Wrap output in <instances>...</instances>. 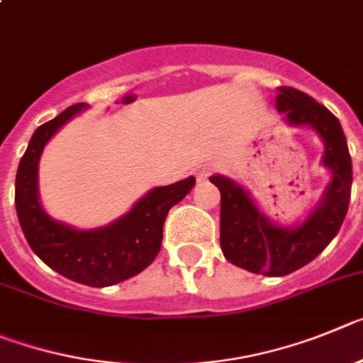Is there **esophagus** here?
<instances>
[{
    "label": "esophagus",
    "mask_w": 363,
    "mask_h": 363,
    "mask_svg": "<svg viewBox=\"0 0 363 363\" xmlns=\"http://www.w3.org/2000/svg\"><path fill=\"white\" fill-rule=\"evenodd\" d=\"M211 169L208 168V166H204V168H199L197 172H195V179H197V182H204L206 179L210 177Z\"/></svg>",
    "instance_id": "1"
}]
</instances>
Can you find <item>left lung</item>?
<instances>
[{
  "label": "left lung",
  "instance_id": "left-lung-1",
  "mask_svg": "<svg viewBox=\"0 0 363 363\" xmlns=\"http://www.w3.org/2000/svg\"><path fill=\"white\" fill-rule=\"evenodd\" d=\"M277 108L289 125H308L325 145L324 166L333 179L324 199L298 228H280L266 218L250 195L233 181L213 175L220 191V250L242 269L267 277H284L316 259L329 246L347 215L352 166L340 121L324 104L291 86H279Z\"/></svg>",
  "mask_w": 363,
  "mask_h": 363
}]
</instances>
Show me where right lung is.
<instances>
[{"label":"right lung","instance_id":"1","mask_svg":"<svg viewBox=\"0 0 363 363\" xmlns=\"http://www.w3.org/2000/svg\"><path fill=\"white\" fill-rule=\"evenodd\" d=\"M84 108V103L39 126L21 157L16 175V211L28 246L60 275L90 287H106L139 275L161 251L162 226L169 208L195 186V177L161 186L106 228L74 230L55 222L38 201V164L41 152L61 126Z\"/></svg>","mask_w":363,"mask_h":363}]
</instances>
